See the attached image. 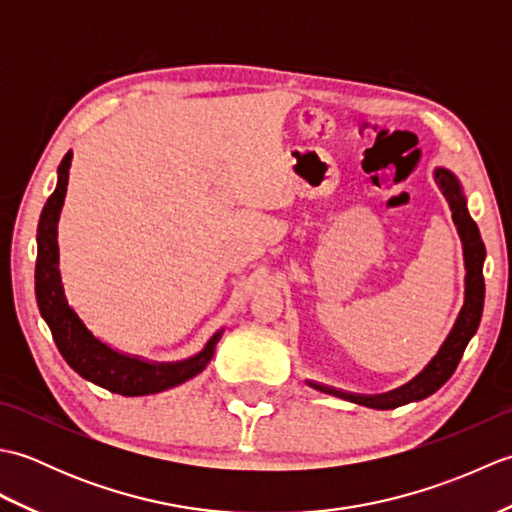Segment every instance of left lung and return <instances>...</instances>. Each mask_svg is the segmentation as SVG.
<instances>
[{"mask_svg":"<svg viewBox=\"0 0 512 512\" xmlns=\"http://www.w3.org/2000/svg\"><path fill=\"white\" fill-rule=\"evenodd\" d=\"M433 178H436V184L451 206L453 222H455V226H458V233L462 239L464 268H466L464 306L458 314V321H455L453 330L447 336V341L442 343L440 352L431 358V363L424 367L416 378L409 380L407 385H402L394 391H387V394L361 396V394H350V391H341V389H334L328 385L310 383L308 380L310 387L323 391V394H332V396L356 402V405H365L372 409H396L400 405H407V402L431 396L433 391H438L453 376L455 367H458L460 358L466 350V345H469L471 336L477 332V325H480V319H482V310H484L482 268H484L486 248L482 242L480 228H477L473 217L469 215V209H466V198H464L458 178H455L449 169H442V167L433 171Z\"/></svg>","mask_w":512,"mask_h":512,"instance_id":"obj_1","label":"left lung"}]
</instances>
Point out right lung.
Returning a JSON list of instances; mask_svg holds the SVG:
<instances>
[{
  "instance_id": "1",
  "label": "right lung",
  "mask_w": 512,
  "mask_h": 512,
  "mask_svg": "<svg viewBox=\"0 0 512 512\" xmlns=\"http://www.w3.org/2000/svg\"><path fill=\"white\" fill-rule=\"evenodd\" d=\"M72 151L65 154L59 165L57 189L43 206L37 226V266H35V295L43 321L48 323L52 339L61 356L76 374L112 394L147 396L158 391L182 385L184 380L198 376L213 358L215 345L222 330L215 332L204 350L187 361L178 363H149L138 356H129L112 350L110 345L85 328L68 299H65L59 273V244L57 224L63 209L65 191H68Z\"/></svg>"
}]
</instances>
